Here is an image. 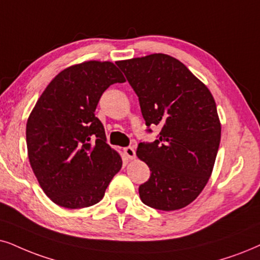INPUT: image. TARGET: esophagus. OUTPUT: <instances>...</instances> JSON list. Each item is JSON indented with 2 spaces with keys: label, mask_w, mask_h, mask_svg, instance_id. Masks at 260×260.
Here are the masks:
<instances>
[{
  "label": "esophagus",
  "mask_w": 260,
  "mask_h": 260,
  "mask_svg": "<svg viewBox=\"0 0 260 260\" xmlns=\"http://www.w3.org/2000/svg\"><path fill=\"white\" fill-rule=\"evenodd\" d=\"M123 152H124V154H126V156H127V158H129V159H134V158H136V151H134L133 147H131V146L124 147Z\"/></svg>",
  "instance_id": "esophagus-1"
}]
</instances>
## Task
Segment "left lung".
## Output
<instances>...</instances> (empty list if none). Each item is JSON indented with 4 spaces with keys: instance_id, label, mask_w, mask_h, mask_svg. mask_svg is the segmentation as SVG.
<instances>
[{
    "instance_id": "left-lung-1",
    "label": "left lung",
    "mask_w": 260,
    "mask_h": 260,
    "mask_svg": "<svg viewBox=\"0 0 260 260\" xmlns=\"http://www.w3.org/2000/svg\"><path fill=\"white\" fill-rule=\"evenodd\" d=\"M139 98L141 114L160 127L152 143L141 141L137 156L151 175L139 186L141 202L173 211L185 208L209 181L221 141V123L211 92L179 60L166 54L116 62Z\"/></svg>"
}]
</instances>
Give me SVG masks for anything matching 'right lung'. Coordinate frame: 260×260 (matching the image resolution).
Wrapping results in <instances>:
<instances>
[{
    "label": "right lung",
    "instance_id": "right-lung-1",
    "mask_svg": "<svg viewBox=\"0 0 260 260\" xmlns=\"http://www.w3.org/2000/svg\"><path fill=\"white\" fill-rule=\"evenodd\" d=\"M124 83L111 62L88 61L51 80L26 124L28 159L44 193L66 209L101 202L122 159L94 115L110 85Z\"/></svg>",
    "mask_w": 260,
    "mask_h": 260
}]
</instances>
